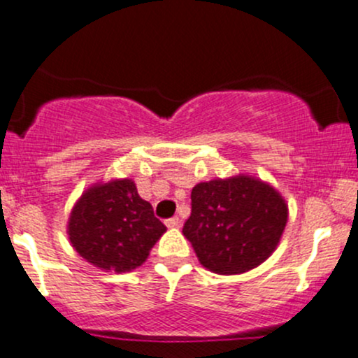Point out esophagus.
<instances>
[{"instance_id": "1", "label": "esophagus", "mask_w": 358, "mask_h": 358, "mask_svg": "<svg viewBox=\"0 0 358 358\" xmlns=\"http://www.w3.org/2000/svg\"><path fill=\"white\" fill-rule=\"evenodd\" d=\"M164 224H166L168 227H178L180 226V219L175 215V217L166 219V222H164Z\"/></svg>"}]
</instances>
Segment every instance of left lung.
I'll use <instances>...</instances> for the list:
<instances>
[{"mask_svg":"<svg viewBox=\"0 0 358 358\" xmlns=\"http://www.w3.org/2000/svg\"><path fill=\"white\" fill-rule=\"evenodd\" d=\"M287 217V203L268 183L248 175L217 178L192 188L183 236L207 270L245 273L273 253Z\"/></svg>","mask_w":358,"mask_h":358,"instance_id":"left-lung-1","label":"left lung"}]
</instances>
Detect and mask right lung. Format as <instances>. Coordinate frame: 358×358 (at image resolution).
<instances>
[{
	"mask_svg": "<svg viewBox=\"0 0 358 358\" xmlns=\"http://www.w3.org/2000/svg\"><path fill=\"white\" fill-rule=\"evenodd\" d=\"M164 231L166 226L129 178L90 187L68 222L73 248L92 265L117 273L143 265Z\"/></svg>",
	"mask_w": 358,
	"mask_h": 358,
	"instance_id": "obj_1",
	"label": "right lung"
}]
</instances>
